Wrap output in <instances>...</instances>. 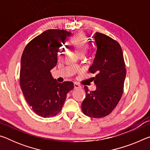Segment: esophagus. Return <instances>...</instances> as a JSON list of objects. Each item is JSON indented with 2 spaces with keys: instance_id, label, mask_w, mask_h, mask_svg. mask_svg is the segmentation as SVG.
I'll use <instances>...</instances> for the list:
<instances>
[{
  "instance_id": "34e87169",
  "label": "esophagus",
  "mask_w": 150,
  "mask_h": 150,
  "mask_svg": "<svg viewBox=\"0 0 150 150\" xmlns=\"http://www.w3.org/2000/svg\"><path fill=\"white\" fill-rule=\"evenodd\" d=\"M74 88H81V86L79 84H78V83H74Z\"/></svg>"
}]
</instances>
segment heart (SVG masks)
I'll return each mask as SVG.
<instances>
[{"label": "heart", "mask_w": 150, "mask_h": 150, "mask_svg": "<svg viewBox=\"0 0 150 150\" xmlns=\"http://www.w3.org/2000/svg\"><path fill=\"white\" fill-rule=\"evenodd\" d=\"M71 43L76 54L79 56L84 55L86 54L88 48V45L86 42L84 34L82 33L76 35L71 40Z\"/></svg>", "instance_id": "heart-1"}]
</instances>
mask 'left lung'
<instances>
[{
  "label": "left lung",
  "instance_id": "obj_1",
  "mask_svg": "<svg viewBox=\"0 0 150 150\" xmlns=\"http://www.w3.org/2000/svg\"><path fill=\"white\" fill-rule=\"evenodd\" d=\"M92 38L96 54L88 71L96 74L92 79L96 88L89 91L85 86L86 97L81 109L88 117L100 118L110 115L120 101L126 70L122 50L117 41L99 32Z\"/></svg>",
  "mask_w": 150,
  "mask_h": 150
}]
</instances>
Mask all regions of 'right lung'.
Masks as SVG:
<instances>
[{
    "mask_svg": "<svg viewBox=\"0 0 150 150\" xmlns=\"http://www.w3.org/2000/svg\"><path fill=\"white\" fill-rule=\"evenodd\" d=\"M71 34L64 30H45L32 40L22 53L20 87L28 105L42 117L57 115L67 94L74 88L71 81L57 82L50 72L57 65L60 47Z\"/></svg>",
    "mask_w": 150,
    "mask_h": 150,
    "instance_id": "right-lung-1",
    "label": "right lung"
}]
</instances>
